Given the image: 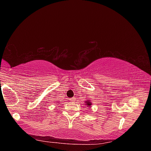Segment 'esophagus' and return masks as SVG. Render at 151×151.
Returning a JSON list of instances; mask_svg holds the SVG:
<instances>
[{"label": "esophagus", "instance_id": "1", "mask_svg": "<svg viewBox=\"0 0 151 151\" xmlns=\"http://www.w3.org/2000/svg\"><path fill=\"white\" fill-rule=\"evenodd\" d=\"M69 100H70V102H73V101H75V97H73V98H71V99H70Z\"/></svg>", "mask_w": 151, "mask_h": 151}]
</instances>
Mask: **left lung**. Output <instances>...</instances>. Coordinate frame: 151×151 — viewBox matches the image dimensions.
<instances>
[{"mask_svg": "<svg viewBox=\"0 0 151 151\" xmlns=\"http://www.w3.org/2000/svg\"><path fill=\"white\" fill-rule=\"evenodd\" d=\"M85 103H86V106H91V102L90 101H86L85 102Z\"/></svg>", "mask_w": 151, "mask_h": 151, "instance_id": "8db88e82", "label": "left lung"}]
</instances>
